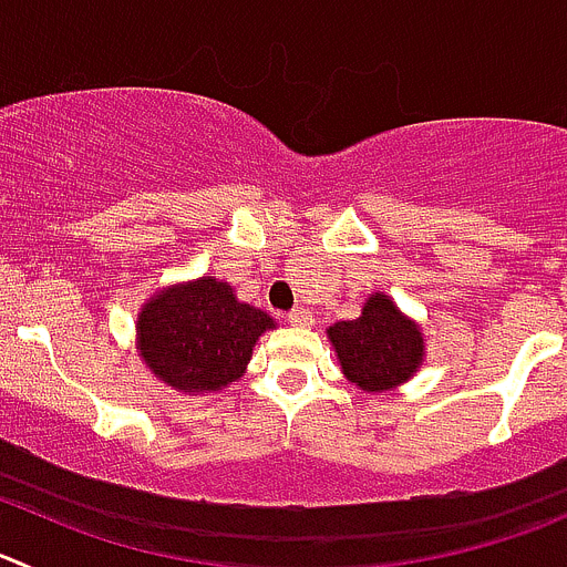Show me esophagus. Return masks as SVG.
Here are the masks:
<instances>
[{
  "instance_id": "esophagus-1",
  "label": "esophagus",
  "mask_w": 567,
  "mask_h": 567,
  "mask_svg": "<svg viewBox=\"0 0 567 567\" xmlns=\"http://www.w3.org/2000/svg\"><path fill=\"white\" fill-rule=\"evenodd\" d=\"M285 319H288L290 327H310V324H313V313H310V310H305V308H293L288 316H285Z\"/></svg>"
}]
</instances>
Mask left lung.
I'll return each instance as SVG.
<instances>
[{"mask_svg":"<svg viewBox=\"0 0 567 567\" xmlns=\"http://www.w3.org/2000/svg\"><path fill=\"white\" fill-rule=\"evenodd\" d=\"M343 374L363 391L403 383L422 363V336L385 296H372L361 319L330 327Z\"/></svg>","mask_w":567,"mask_h":567,"instance_id":"obj_1","label":"left lung"}]
</instances>
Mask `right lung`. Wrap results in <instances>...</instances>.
I'll return each mask as SVG.
<instances>
[{
    "label": "right lung",
    "mask_w": 567,
    "mask_h": 567,
    "mask_svg": "<svg viewBox=\"0 0 567 567\" xmlns=\"http://www.w3.org/2000/svg\"><path fill=\"white\" fill-rule=\"evenodd\" d=\"M271 316L240 305L226 282L198 279L162 290L140 316V349L156 378L178 391H218L237 380Z\"/></svg>",
    "instance_id": "add662e5"
}]
</instances>
